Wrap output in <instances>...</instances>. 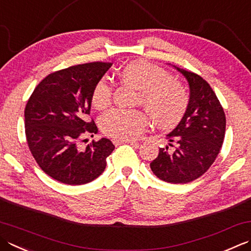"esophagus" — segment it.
<instances>
[{
  "mask_svg": "<svg viewBox=\"0 0 251 251\" xmlns=\"http://www.w3.org/2000/svg\"><path fill=\"white\" fill-rule=\"evenodd\" d=\"M112 142L114 145H121V144H130V145H135V146H138V142H136L134 140H123V139H112Z\"/></svg>",
  "mask_w": 251,
  "mask_h": 251,
  "instance_id": "esophagus-1",
  "label": "esophagus"
}]
</instances>
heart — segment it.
<instances>
[{"mask_svg":"<svg viewBox=\"0 0 251 251\" xmlns=\"http://www.w3.org/2000/svg\"><path fill=\"white\" fill-rule=\"evenodd\" d=\"M123 85L138 90L137 102L145 106L159 128L168 129L178 124L188 107V93L173 79L169 72L142 60L127 63L119 72ZM91 102L98 110H104L112 102V88L105 80L96 82ZM150 124L148 114L141 110L114 109L102 116L101 129L112 138L136 139Z\"/></svg>","mask_w":251,"mask_h":251,"instance_id":"heart-1","label":"heart"}]
</instances>
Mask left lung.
<instances>
[{
  "label": "left lung",
  "mask_w": 251,
  "mask_h": 251,
  "mask_svg": "<svg viewBox=\"0 0 251 251\" xmlns=\"http://www.w3.org/2000/svg\"><path fill=\"white\" fill-rule=\"evenodd\" d=\"M177 70L189 82L188 107L177 127L166 136L169 146L160 148L150 168L166 183L187 184L202 176L217 159L226 119L209 83L197 74Z\"/></svg>",
  "instance_id": "8db88e82"
}]
</instances>
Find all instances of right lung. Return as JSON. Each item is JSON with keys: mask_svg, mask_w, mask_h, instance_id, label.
Segmentation results:
<instances>
[{"mask_svg": "<svg viewBox=\"0 0 251 251\" xmlns=\"http://www.w3.org/2000/svg\"><path fill=\"white\" fill-rule=\"evenodd\" d=\"M112 66L91 62L56 71L34 88L25 107V132L32 156L50 177L67 185L90 183L103 173L114 150L111 140H92L96 134L91 91Z\"/></svg>", "mask_w": 251, "mask_h": 251, "instance_id": "1", "label": "right lung"}]
</instances>
